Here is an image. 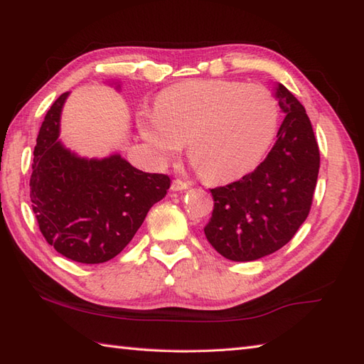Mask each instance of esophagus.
Wrapping results in <instances>:
<instances>
[{"label": "esophagus", "mask_w": 364, "mask_h": 364, "mask_svg": "<svg viewBox=\"0 0 364 364\" xmlns=\"http://www.w3.org/2000/svg\"><path fill=\"white\" fill-rule=\"evenodd\" d=\"M188 187H190V185H188L187 182L181 181V179H174V181L171 182V190H173V191H183V190H187Z\"/></svg>", "instance_id": "obj_1"}]
</instances>
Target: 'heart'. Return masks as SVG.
<instances>
[{"label":"heart","mask_w":364,"mask_h":364,"mask_svg":"<svg viewBox=\"0 0 364 364\" xmlns=\"http://www.w3.org/2000/svg\"><path fill=\"white\" fill-rule=\"evenodd\" d=\"M279 106L262 85L237 80H190L159 95L154 114L143 112L139 129L161 160L187 143L188 159L208 182H223L254 169L271 146Z\"/></svg>","instance_id":"b5f03b06"}]
</instances>
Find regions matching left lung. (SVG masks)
<instances>
[{"mask_svg":"<svg viewBox=\"0 0 364 364\" xmlns=\"http://www.w3.org/2000/svg\"><path fill=\"white\" fill-rule=\"evenodd\" d=\"M285 118L277 141L252 173L210 190L208 243L233 262H252L284 247L310 213L319 173V146L310 118L287 87H277Z\"/></svg>","mask_w":364,"mask_h":364,"instance_id":"left-lung-1","label":"left lung"}]
</instances>
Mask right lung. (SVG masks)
Here are the masks:
<instances>
[{
	"label": "right lung",
	"instance_id": "1",
	"mask_svg": "<svg viewBox=\"0 0 364 364\" xmlns=\"http://www.w3.org/2000/svg\"><path fill=\"white\" fill-rule=\"evenodd\" d=\"M68 93L46 112L37 135L31 200L38 229L59 254L96 264L123 250L171 179L143 173L115 154L87 160L60 144L59 121Z\"/></svg>",
	"mask_w": 364,
	"mask_h": 364
}]
</instances>
